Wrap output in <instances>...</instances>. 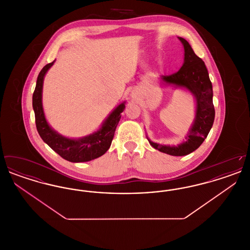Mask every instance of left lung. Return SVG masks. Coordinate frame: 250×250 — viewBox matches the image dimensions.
<instances>
[{"label":"left lung","mask_w":250,"mask_h":250,"mask_svg":"<svg viewBox=\"0 0 250 250\" xmlns=\"http://www.w3.org/2000/svg\"><path fill=\"white\" fill-rule=\"evenodd\" d=\"M179 39L185 48L184 63L179 71L169 76H162L161 80L165 83L186 88L193 94L196 98L195 119L186 137V142L177 146L161 145L148 141L155 149L162 153L183 156L198 149L207 138L214 124V107L213 86L204 62L195 54L186 39L182 37Z\"/></svg>","instance_id":"1"}]
</instances>
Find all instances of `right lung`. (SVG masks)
Returning <instances> with one entry per match:
<instances>
[{
	"label": "right lung",
	"mask_w": 250,
	"mask_h": 250,
	"mask_svg": "<svg viewBox=\"0 0 250 250\" xmlns=\"http://www.w3.org/2000/svg\"><path fill=\"white\" fill-rule=\"evenodd\" d=\"M52 62L46 64L39 73L33 95V107L36 116V129L41 139L63 159L70 162H87L104 155L112 142L116 126L121 119L125 102L121 103L105 120L101 128L82 139H68L53 130L45 117L42 106V89L44 77Z\"/></svg>",
	"instance_id": "1"
}]
</instances>
